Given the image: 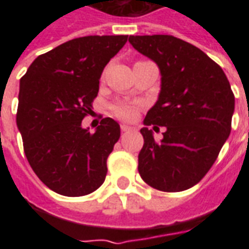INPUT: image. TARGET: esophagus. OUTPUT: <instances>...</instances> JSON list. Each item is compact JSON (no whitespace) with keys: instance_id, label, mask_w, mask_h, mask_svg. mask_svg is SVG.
I'll return each instance as SVG.
<instances>
[{"instance_id":"1","label":"esophagus","mask_w":249,"mask_h":249,"mask_svg":"<svg viewBox=\"0 0 249 249\" xmlns=\"http://www.w3.org/2000/svg\"><path fill=\"white\" fill-rule=\"evenodd\" d=\"M130 130H132V128L128 126V125H125V124L121 125V132H130Z\"/></svg>"}]
</instances>
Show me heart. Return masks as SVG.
Instances as JSON below:
<instances>
[{"instance_id":"heart-1","label":"heart","mask_w":249,"mask_h":249,"mask_svg":"<svg viewBox=\"0 0 249 249\" xmlns=\"http://www.w3.org/2000/svg\"><path fill=\"white\" fill-rule=\"evenodd\" d=\"M140 104L136 103H128V101H120L112 105V113L117 117V119L123 120V121H135L137 114L140 112Z\"/></svg>"}]
</instances>
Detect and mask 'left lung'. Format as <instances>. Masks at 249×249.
<instances>
[{"label":"left lung","instance_id":"8db88e82","mask_svg":"<svg viewBox=\"0 0 249 249\" xmlns=\"http://www.w3.org/2000/svg\"><path fill=\"white\" fill-rule=\"evenodd\" d=\"M136 51L156 62L161 90L140 130L139 173L162 192H181L207 175L231 133L235 96L223 69L203 51L169 35L130 36ZM149 124L165 126L156 142Z\"/></svg>","mask_w":249,"mask_h":249}]
</instances>
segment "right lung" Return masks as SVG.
<instances>
[{"label": "right lung", "instance_id": "right-lung-1", "mask_svg": "<svg viewBox=\"0 0 249 249\" xmlns=\"http://www.w3.org/2000/svg\"><path fill=\"white\" fill-rule=\"evenodd\" d=\"M128 36H87L64 42L32 62L19 81L17 126L25 156L42 183L77 197L105 180L120 125L105 117L94 133L81 121L92 112L105 65Z\"/></svg>", "mask_w": 249, "mask_h": 249}]
</instances>
